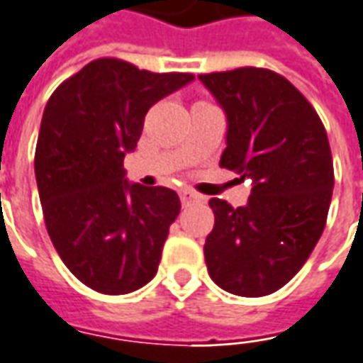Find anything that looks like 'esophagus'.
I'll return each mask as SVG.
<instances>
[{"label": "esophagus", "instance_id": "1", "mask_svg": "<svg viewBox=\"0 0 363 363\" xmlns=\"http://www.w3.org/2000/svg\"><path fill=\"white\" fill-rule=\"evenodd\" d=\"M179 196H181L182 204H192V202L202 201L201 194H199V192L191 191V189H182V191L179 192Z\"/></svg>", "mask_w": 363, "mask_h": 363}]
</instances>
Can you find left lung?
<instances>
[{
    "label": "left lung",
    "mask_w": 363,
    "mask_h": 363,
    "mask_svg": "<svg viewBox=\"0 0 363 363\" xmlns=\"http://www.w3.org/2000/svg\"><path fill=\"white\" fill-rule=\"evenodd\" d=\"M228 117L220 167L252 179L246 206L211 199L208 274L236 296H268L306 264L326 226L334 162L316 109L280 73L238 67L199 75Z\"/></svg>",
    "instance_id": "obj_1"
}]
</instances>
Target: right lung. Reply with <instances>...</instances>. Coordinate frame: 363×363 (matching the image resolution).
<instances>
[{"label": "right lung", "instance_id": "obj_1", "mask_svg": "<svg viewBox=\"0 0 363 363\" xmlns=\"http://www.w3.org/2000/svg\"><path fill=\"white\" fill-rule=\"evenodd\" d=\"M117 57L95 59L49 97L35 147L47 233L73 276L101 294L135 292L152 280L179 194L125 181L149 109L192 81Z\"/></svg>", "mask_w": 363, "mask_h": 363}]
</instances>
